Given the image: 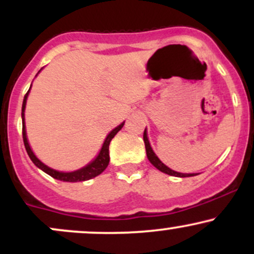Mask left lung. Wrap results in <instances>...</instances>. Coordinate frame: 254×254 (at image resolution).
Masks as SVG:
<instances>
[{"instance_id": "8db88e82", "label": "left lung", "mask_w": 254, "mask_h": 254, "mask_svg": "<svg viewBox=\"0 0 254 254\" xmlns=\"http://www.w3.org/2000/svg\"><path fill=\"white\" fill-rule=\"evenodd\" d=\"M143 141H144V144H145V151H147V156H148V160L150 161V164L154 166V167H156L157 170L164 172V173L168 174V176H173V177H180V178H186V177H193V176H197V174L192 173V174H186V173H179V172H176L173 170H171V168H168L167 166L162 164L161 161H160V159L155 155V153H154L153 149H151L150 144H149V141H148V137H147V132H143Z\"/></svg>"}]
</instances>
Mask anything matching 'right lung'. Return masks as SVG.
Listing matches in <instances>:
<instances>
[{
    "label": "right lung",
    "mask_w": 254,
    "mask_h": 254,
    "mask_svg": "<svg viewBox=\"0 0 254 254\" xmlns=\"http://www.w3.org/2000/svg\"><path fill=\"white\" fill-rule=\"evenodd\" d=\"M28 93H30V89H28V92L25 94V98H24V103H22V110H21V116H22V138H24V144H25V148H26V151H27L28 156H30V159L33 161V164L37 166V167H39L40 170L45 172V173H48L49 176H51L52 178H55V179L57 180H62V182H70V183H75V182H84V180H88V179H92V178L99 176L100 173H103V172L106 170V167L109 166V162H110V155H109V147H110V142L111 139L113 138V137L116 136V133L118 132L119 130L123 127L124 123H122L119 127H116V129H113L111 132L107 135L106 139H105L104 144H103V148H101L100 153H99V155L97 156V159L94 160V161L90 162L89 165H87L86 167L81 168V170L78 171H75V172H69V173H64V172H58V171H55L52 170V168L48 167L46 165H44L40 160L37 159V156L34 155L33 151L31 150V147L30 144H28L27 142V137H26V130H25V107H26V100H27V97H28Z\"/></svg>",
    "instance_id": "obj_1"
}]
</instances>
